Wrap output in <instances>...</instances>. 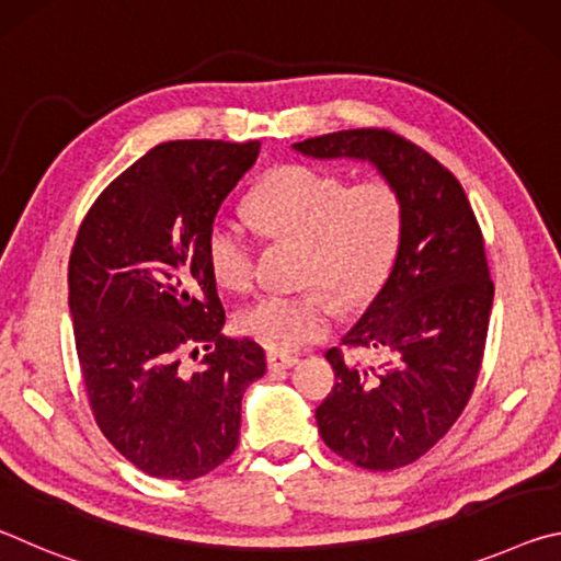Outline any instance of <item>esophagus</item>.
Returning <instances> with one entry per match:
<instances>
[{"mask_svg":"<svg viewBox=\"0 0 561 561\" xmlns=\"http://www.w3.org/2000/svg\"><path fill=\"white\" fill-rule=\"evenodd\" d=\"M297 356L291 354H279V351H270L267 354V366L270 371H284V368H291L294 364H297Z\"/></svg>","mask_w":561,"mask_h":561,"instance_id":"obj_1","label":"esophagus"}]
</instances>
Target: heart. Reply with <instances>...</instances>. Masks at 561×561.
I'll return each instance as SVG.
<instances>
[{
	"label": "heart",
	"mask_w": 561,
	"mask_h": 561,
	"mask_svg": "<svg viewBox=\"0 0 561 561\" xmlns=\"http://www.w3.org/2000/svg\"><path fill=\"white\" fill-rule=\"evenodd\" d=\"M247 213L272 240L301 244L297 294H262L237 314V331L272 351H291L324 336L334 324V299L346 307L371 301L391 274L403 242V197L391 180L356 183L317 165L287 163L254 190ZM205 257L222 289L244 291L254 250L244 227L217 215L205 234Z\"/></svg>",
	"instance_id": "1"
}]
</instances>
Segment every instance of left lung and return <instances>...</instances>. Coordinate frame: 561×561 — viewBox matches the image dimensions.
<instances>
[{
	"mask_svg": "<svg viewBox=\"0 0 561 561\" xmlns=\"http://www.w3.org/2000/svg\"><path fill=\"white\" fill-rule=\"evenodd\" d=\"M311 158H358L403 197V242L358 324L327 351L336 383L317 408L331 450L364 470L415 462L453 428L478 383L495 284L462 185L386 128L327 133L294 146ZM368 350L363 364L353 351Z\"/></svg>",
	"mask_w": 561,
	"mask_h": 561,
	"instance_id": "obj_1",
	"label": "left lung"
}]
</instances>
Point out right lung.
<instances>
[{
  "label": "right lung",
  "mask_w": 561,
  "mask_h": 561,
  "mask_svg": "<svg viewBox=\"0 0 561 561\" xmlns=\"http://www.w3.org/2000/svg\"><path fill=\"white\" fill-rule=\"evenodd\" d=\"M260 140H168L91 205L69 257L76 354L101 433L138 470L203 478L240 443L242 393L267 360L222 336L205 234ZM206 351L202 366L184 356Z\"/></svg>",
  "instance_id": "1"
}]
</instances>
